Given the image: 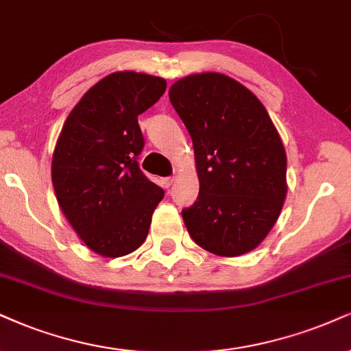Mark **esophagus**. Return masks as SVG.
<instances>
[{"label":"esophagus","mask_w":351,"mask_h":351,"mask_svg":"<svg viewBox=\"0 0 351 351\" xmlns=\"http://www.w3.org/2000/svg\"><path fill=\"white\" fill-rule=\"evenodd\" d=\"M174 180H176L174 177H164V179H162V185H164V187H166V189H169L172 184H174Z\"/></svg>","instance_id":"obj_1"}]
</instances>
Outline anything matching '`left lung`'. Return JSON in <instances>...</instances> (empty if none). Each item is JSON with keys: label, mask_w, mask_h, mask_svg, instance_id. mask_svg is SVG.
I'll return each instance as SVG.
<instances>
[{"label": "left lung", "mask_w": 351, "mask_h": 351, "mask_svg": "<svg viewBox=\"0 0 351 351\" xmlns=\"http://www.w3.org/2000/svg\"><path fill=\"white\" fill-rule=\"evenodd\" d=\"M169 101L195 151L200 192L182 218L200 247L221 257L265 239L287 197V153L254 93L221 73L179 80Z\"/></svg>", "instance_id": "left-lung-1"}]
</instances>
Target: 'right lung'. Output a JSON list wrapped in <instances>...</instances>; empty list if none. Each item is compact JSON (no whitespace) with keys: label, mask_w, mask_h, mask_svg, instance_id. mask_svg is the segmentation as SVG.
Segmentation results:
<instances>
[{"label":"right lung","mask_w":351,"mask_h":351,"mask_svg":"<svg viewBox=\"0 0 351 351\" xmlns=\"http://www.w3.org/2000/svg\"><path fill=\"white\" fill-rule=\"evenodd\" d=\"M164 90L166 80L159 76L112 73L81 97L56 141V200L81 241L102 257H122L140 247L164 197L136 161L145 146L138 115Z\"/></svg>","instance_id":"right-lung-1"}]
</instances>
